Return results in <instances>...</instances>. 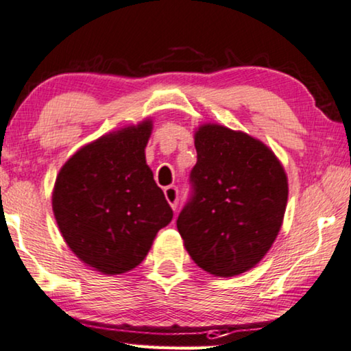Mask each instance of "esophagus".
I'll use <instances>...</instances> for the list:
<instances>
[{"label": "esophagus", "instance_id": "34e87169", "mask_svg": "<svg viewBox=\"0 0 351 351\" xmlns=\"http://www.w3.org/2000/svg\"><path fill=\"white\" fill-rule=\"evenodd\" d=\"M165 196H166L167 202H169V204H171L172 209L176 210L177 209V204H179V188L174 186V185L166 186L165 188Z\"/></svg>", "mask_w": 351, "mask_h": 351}]
</instances>
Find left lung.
Returning <instances> with one entry per match:
<instances>
[{
  "label": "left lung",
  "instance_id": "obj_1",
  "mask_svg": "<svg viewBox=\"0 0 351 351\" xmlns=\"http://www.w3.org/2000/svg\"><path fill=\"white\" fill-rule=\"evenodd\" d=\"M191 193L177 230L197 266L232 277L266 255L288 199L285 171L263 142L220 125L196 133Z\"/></svg>",
  "mask_w": 351,
  "mask_h": 351
}]
</instances>
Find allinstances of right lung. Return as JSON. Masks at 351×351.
I'll return each mask as SVG.
<instances>
[{"label":"right lung","mask_w":351,"mask_h":351,"mask_svg":"<svg viewBox=\"0 0 351 351\" xmlns=\"http://www.w3.org/2000/svg\"><path fill=\"white\" fill-rule=\"evenodd\" d=\"M150 131V121H142L103 136L66 161L55 182L60 231L71 250L99 272L134 269L174 215L145 165Z\"/></svg>","instance_id":"add662e5"}]
</instances>
